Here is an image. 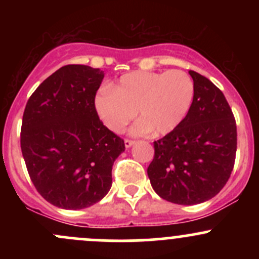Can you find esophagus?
Masks as SVG:
<instances>
[{"label": "esophagus", "mask_w": 259, "mask_h": 259, "mask_svg": "<svg viewBox=\"0 0 259 259\" xmlns=\"http://www.w3.org/2000/svg\"><path fill=\"white\" fill-rule=\"evenodd\" d=\"M134 140H130V139H125L124 140V144H125V148H130L133 144H134Z\"/></svg>", "instance_id": "34e87169"}]
</instances>
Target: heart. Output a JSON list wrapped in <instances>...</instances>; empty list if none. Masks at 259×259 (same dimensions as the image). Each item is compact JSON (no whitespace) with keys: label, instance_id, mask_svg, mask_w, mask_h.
Wrapping results in <instances>:
<instances>
[{"label":"heart","instance_id":"1","mask_svg":"<svg viewBox=\"0 0 259 259\" xmlns=\"http://www.w3.org/2000/svg\"><path fill=\"white\" fill-rule=\"evenodd\" d=\"M195 85L183 70L134 71L120 77L110 90L95 99V108L104 125L121 133L135 117L133 135H165L178 127L192 109Z\"/></svg>","mask_w":259,"mask_h":259}]
</instances>
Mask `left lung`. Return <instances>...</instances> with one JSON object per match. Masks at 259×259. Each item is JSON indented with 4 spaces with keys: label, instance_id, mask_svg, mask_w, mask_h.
I'll list each match as a JSON object with an SVG mask.
<instances>
[{
    "label": "left lung",
    "instance_id": "8db88e82",
    "mask_svg": "<svg viewBox=\"0 0 259 259\" xmlns=\"http://www.w3.org/2000/svg\"><path fill=\"white\" fill-rule=\"evenodd\" d=\"M195 85L192 109L178 127L154 142L148 177L156 194L176 204H199L215 197L236 160L237 126L228 101L203 75L190 70Z\"/></svg>",
    "mask_w": 259,
    "mask_h": 259
}]
</instances>
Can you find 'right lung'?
I'll list each match as a JSON object with an SVG mask.
<instances>
[{
	"label": "right lung",
	"mask_w": 259,
	"mask_h": 259,
	"mask_svg": "<svg viewBox=\"0 0 259 259\" xmlns=\"http://www.w3.org/2000/svg\"><path fill=\"white\" fill-rule=\"evenodd\" d=\"M103 79L100 69L66 65L26 104L21 150L33 185L55 207H90L111 188L113 164L125 144L99 119L95 96Z\"/></svg>",
	"instance_id": "add662e5"
}]
</instances>
